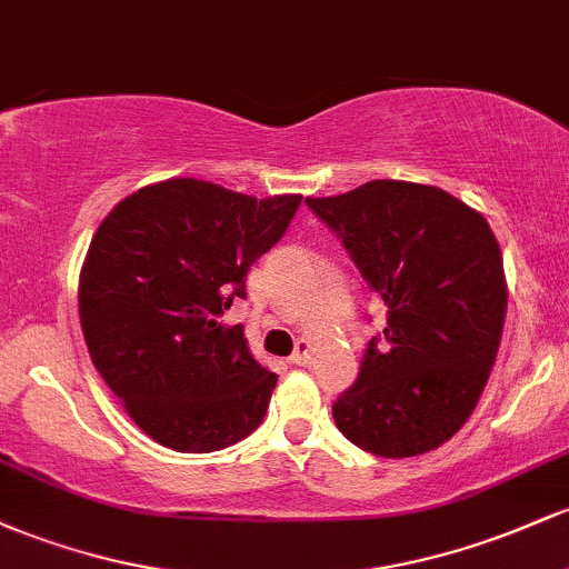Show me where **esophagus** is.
Returning <instances> with one entry per match:
<instances>
[{
  "label": "esophagus",
  "mask_w": 569,
  "mask_h": 569,
  "mask_svg": "<svg viewBox=\"0 0 569 569\" xmlns=\"http://www.w3.org/2000/svg\"><path fill=\"white\" fill-rule=\"evenodd\" d=\"M310 361H312V345L299 342V348L293 350V356H291V363H297V367H307Z\"/></svg>",
  "instance_id": "esophagus-1"
}]
</instances>
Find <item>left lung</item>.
<instances>
[{"label": "left lung", "mask_w": 569, "mask_h": 569, "mask_svg": "<svg viewBox=\"0 0 569 569\" xmlns=\"http://www.w3.org/2000/svg\"><path fill=\"white\" fill-rule=\"evenodd\" d=\"M307 206L388 307L331 415L371 455L417 457L468 422L498 358L508 286L487 219L430 184L377 179Z\"/></svg>", "instance_id": "obj_1"}]
</instances>
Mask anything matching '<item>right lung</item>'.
<instances>
[{
    "instance_id": "obj_1",
    "label": "right lung",
    "mask_w": 569,
    "mask_h": 569,
    "mask_svg": "<svg viewBox=\"0 0 569 569\" xmlns=\"http://www.w3.org/2000/svg\"><path fill=\"white\" fill-rule=\"evenodd\" d=\"M302 194L251 198L168 179L120 200L80 272V323L98 375L149 439L232 447L264 420L278 375L221 321L248 267L283 238Z\"/></svg>"
}]
</instances>
